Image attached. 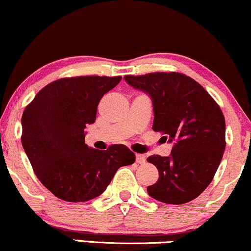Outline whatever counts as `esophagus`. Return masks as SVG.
<instances>
[{
  "instance_id": "1",
  "label": "esophagus",
  "mask_w": 251,
  "mask_h": 251,
  "mask_svg": "<svg viewBox=\"0 0 251 251\" xmlns=\"http://www.w3.org/2000/svg\"><path fill=\"white\" fill-rule=\"evenodd\" d=\"M136 162L138 164H143L146 162V156L141 155V154H136Z\"/></svg>"
}]
</instances>
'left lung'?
Returning <instances> with one entry per match:
<instances>
[{"label": "left lung", "instance_id": "8db88e82", "mask_svg": "<svg viewBox=\"0 0 251 251\" xmlns=\"http://www.w3.org/2000/svg\"><path fill=\"white\" fill-rule=\"evenodd\" d=\"M125 79L151 97L152 129L174 143L168 157L147 158L158 170L157 182L147 191L168 204L193 201L213 181L226 149V120L220 105L201 84L181 73L126 75Z\"/></svg>", "mask_w": 251, "mask_h": 251}]
</instances>
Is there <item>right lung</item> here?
<instances>
[{
  "mask_svg": "<svg viewBox=\"0 0 251 251\" xmlns=\"http://www.w3.org/2000/svg\"><path fill=\"white\" fill-rule=\"evenodd\" d=\"M121 76L60 78L41 89L22 115L23 149L41 183L67 202H85L107 189L120 167L135 162L123 144L107 150L84 143L97 105Z\"/></svg>",
  "mask_w": 251,
  "mask_h": 251,
  "instance_id": "add662e5",
  "label": "right lung"
}]
</instances>
